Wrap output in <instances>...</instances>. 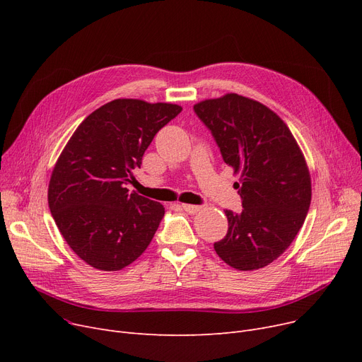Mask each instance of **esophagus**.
I'll return each mask as SVG.
<instances>
[{"instance_id": "esophagus-1", "label": "esophagus", "mask_w": 362, "mask_h": 362, "mask_svg": "<svg viewBox=\"0 0 362 362\" xmlns=\"http://www.w3.org/2000/svg\"><path fill=\"white\" fill-rule=\"evenodd\" d=\"M182 208L187 213V214H197L198 211H201V205H191V204H182Z\"/></svg>"}]
</instances>
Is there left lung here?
<instances>
[{
	"label": "left lung",
	"mask_w": 362,
	"mask_h": 362,
	"mask_svg": "<svg viewBox=\"0 0 362 362\" xmlns=\"http://www.w3.org/2000/svg\"><path fill=\"white\" fill-rule=\"evenodd\" d=\"M211 130L223 160L239 175L235 183L243 210H226L229 230L214 243L230 267L252 272L286 251L305 221L311 176L292 132L264 104L226 93L194 105Z\"/></svg>",
	"instance_id": "obj_1"
}]
</instances>
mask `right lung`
Listing matches in <instances>:
<instances>
[{"instance_id":"right-lung-1","label":"right lung","mask_w":362,"mask_h":362,"mask_svg":"<svg viewBox=\"0 0 362 362\" xmlns=\"http://www.w3.org/2000/svg\"><path fill=\"white\" fill-rule=\"evenodd\" d=\"M180 111L170 103L114 100L90 112L62 151L48 205L67 245L90 267L122 270L154 238L164 206L129 194L126 185L156 133Z\"/></svg>"}]
</instances>
